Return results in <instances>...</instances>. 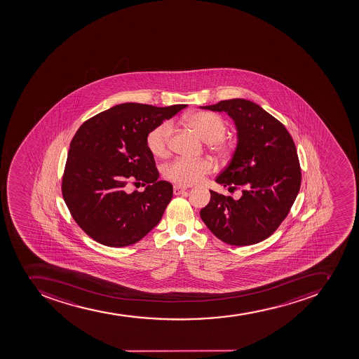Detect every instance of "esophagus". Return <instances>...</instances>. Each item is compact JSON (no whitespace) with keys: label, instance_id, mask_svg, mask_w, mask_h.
<instances>
[{"label":"esophagus","instance_id":"1","mask_svg":"<svg viewBox=\"0 0 359 359\" xmlns=\"http://www.w3.org/2000/svg\"><path fill=\"white\" fill-rule=\"evenodd\" d=\"M186 191H187V188L184 187V186H180V184H175V187H173V193H175V195H180V194Z\"/></svg>","mask_w":359,"mask_h":359}]
</instances>
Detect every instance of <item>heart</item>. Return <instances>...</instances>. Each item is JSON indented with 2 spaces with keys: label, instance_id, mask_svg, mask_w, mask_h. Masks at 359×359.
Wrapping results in <instances>:
<instances>
[{
  "label": "heart",
  "instance_id": "1",
  "mask_svg": "<svg viewBox=\"0 0 359 359\" xmlns=\"http://www.w3.org/2000/svg\"><path fill=\"white\" fill-rule=\"evenodd\" d=\"M188 126L195 130L205 142L212 143L213 149L219 154L227 151V144L222 140L227 130L225 119L213 112L200 111L188 116ZM173 132L171 121H164L150 130L147 137V146L157 157H164L168 153V144ZM212 163L208 159L179 158L170 163L164 170V175L168 180L175 184L189 186L198 184L206 175L212 171Z\"/></svg>",
  "mask_w": 359,
  "mask_h": 359
}]
</instances>
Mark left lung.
Masks as SVG:
<instances>
[{
	"label": "left lung",
	"mask_w": 359,
	"mask_h": 359,
	"mask_svg": "<svg viewBox=\"0 0 359 359\" xmlns=\"http://www.w3.org/2000/svg\"><path fill=\"white\" fill-rule=\"evenodd\" d=\"M200 108L226 112L234 121L236 148L216 182L243 188L238 200L210 191L201 218L227 245L263 241L287 217L301 187L295 143L285 127L254 102L226 100Z\"/></svg>",
	"instance_id": "left-lung-1"
}]
</instances>
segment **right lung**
<instances>
[{
  "instance_id": "obj_1",
  "label": "right lung",
  "mask_w": 359,
  "mask_h": 359,
  "mask_svg": "<svg viewBox=\"0 0 359 359\" xmlns=\"http://www.w3.org/2000/svg\"><path fill=\"white\" fill-rule=\"evenodd\" d=\"M123 103L85 121L70 143L62 193L83 232L101 245L121 248L144 238L162 219L173 187L158 180L147 146L150 130L186 108ZM142 180L128 194V180Z\"/></svg>"
}]
</instances>
